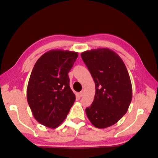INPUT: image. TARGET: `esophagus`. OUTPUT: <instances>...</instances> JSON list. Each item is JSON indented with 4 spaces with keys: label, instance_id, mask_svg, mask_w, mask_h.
<instances>
[{
    "label": "esophagus",
    "instance_id": "34e87169",
    "mask_svg": "<svg viewBox=\"0 0 158 158\" xmlns=\"http://www.w3.org/2000/svg\"><path fill=\"white\" fill-rule=\"evenodd\" d=\"M79 95H80V97L84 96V91H81V92L79 94Z\"/></svg>",
    "mask_w": 158,
    "mask_h": 158
}]
</instances>
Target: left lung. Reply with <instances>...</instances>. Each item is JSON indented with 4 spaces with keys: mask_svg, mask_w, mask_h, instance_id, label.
Returning <instances> with one entry per match:
<instances>
[{
    "mask_svg": "<svg viewBox=\"0 0 158 158\" xmlns=\"http://www.w3.org/2000/svg\"><path fill=\"white\" fill-rule=\"evenodd\" d=\"M95 84V94L85 113L92 125L105 128L117 123L127 112L132 98L130 76L115 52L99 48L81 53Z\"/></svg>",
    "mask_w": 158,
    "mask_h": 158,
    "instance_id": "left-lung-1",
    "label": "left lung"
}]
</instances>
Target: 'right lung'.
Returning <instances> with one entry per match:
<instances>
[{"instance_id":"obj_1","label":"right lung","mask_w":158,"mask_h":158,"mask_svg":"<svg viewBox=\"0 0 158 158\" xmlns=\"http://www.w3.org/2000/svg\"><path fill=\"white\" fill-rule=\"evenodd\" d=\"M77 52L60 49L46 52L37 60L27 88V100L35 120L51 128L63 123L75 102L68 73Z\"/></svg>"}]
</instances>
